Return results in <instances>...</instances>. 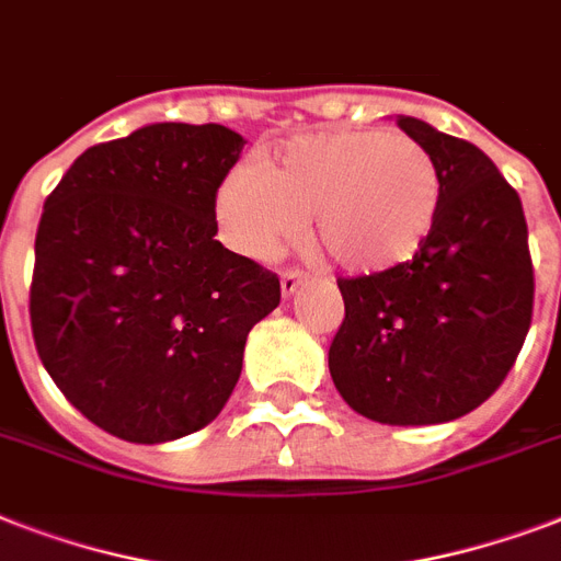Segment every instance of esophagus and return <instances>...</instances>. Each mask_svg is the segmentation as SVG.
Returning a JSON list of instances; mask_svg holds the SVG:
<instances>
[{
	"instance_id": "obj_1",
	"label": "esophagus",
	"mask_w": 561,
	"mask_h": 561,
	"mask_svg": "<svg viewBox=\"0 0 561 561\" xmlns=\"http://www.w3.org/2000/svg\"><path fill=\"white\" fill-rule=\"evenodd\" d=\"M302 282H306V273L302 271H294V267H290V271H282V294H285V297L297 294Z\"/></svg>"
}]
</instances>
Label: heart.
Instances as JSON below:
<instances>
[{
	"label": "heart",
	"mask_w": 561,
	"mask_h": 561,
	"mask_svg": "<svg viewBox=\"0 0 561 561\" xmlns=\"http://www.w3.org/2000/svg\"><path fill=\"white\" fill-rule=\"evenodd\" d=\"M443 209L434 157L410 136L381 130L306 134L264 165L238 162L215 197L227 244L267 259L314 215V241L350 273H387L413 262Z\"/></svg>",
	"instance_id": "heart-1"
}]
</instances>
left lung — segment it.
Here are the masks:
<instances>
[{
  "instance_id": "8db88e82",
  "label": "left lung",
  "mask_w": 561,
  "mask_h": 561,
  "mask_svg": "<svg viewBox=\"0 0 561 561\" xmlns=\"http://www.w3.org/2000/svg\"><path fill=\"white\" fill-rule=\"evenodd\" d=\"M396 125L434 157L443 209L413 262L337 279L346 314L329 369L360 416L439 425L504 383L530 332L536 279L522 197L495 162L419 118Z\"/></svg>"
}]
</instances>
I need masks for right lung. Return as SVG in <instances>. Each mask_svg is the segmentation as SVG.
I'll use <instances>...</instances> for the list:
<instances>
[{"instance_id": "right-lung-1", "label": "right lung", "mask_w": 561, "mask_h": 561, "mask_svg": "<svg viewBox=\"0 0 561 561\" xmlns=\"http://www.w3.org/2000/svg\"><path fill=\"white\" fill-rule=\"evenodd\" d=\"M244 139L162 122L92 145L46 197L31 334L51 381L92 425L169 443L227 404L247 334L279 276L215 241V197Z\"/></svg>"}]
</instances>
